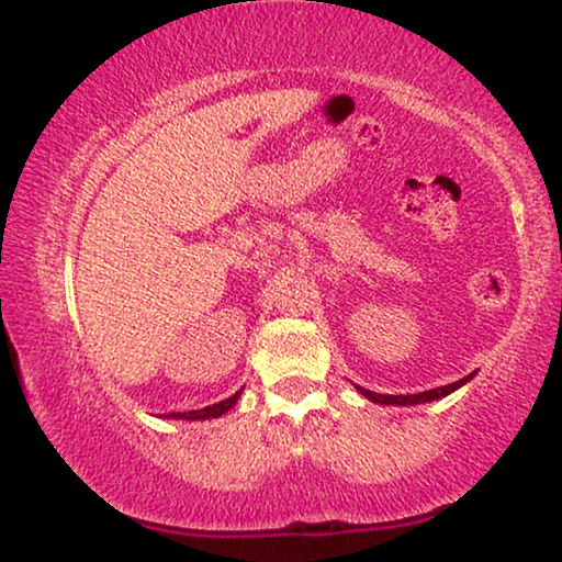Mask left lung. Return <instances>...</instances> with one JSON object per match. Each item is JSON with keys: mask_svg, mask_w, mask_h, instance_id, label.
Segmentation results:
<instances>
[{"mask_svg": "<svg viewBox=\"0 0 562 562\" xmlns=\"http://www.w3.org/2000/svg\"><path fill=\"white\" fill-rule=\"evenodd\" d=\"M475 373L465 375V379H460L456 383H448V386H440V389H429V391H419V394H409V396H389V394H375V391H368V389H360L356 386L360 394H363L366 398H371L373 404H394V406H414V404H427V402H435V398H442L452 394V391H458L463 383H468L473 379Z\"/></svg>", "mask_w": 562, "mask_h": 562, "instance_id": "left-lung-1", "label": "left lung"}]
</instances>
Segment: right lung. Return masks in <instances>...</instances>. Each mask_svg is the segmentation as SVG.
Returning a JSON list of instances; mask_svg holds the SVG:
<instances>
[{
  "mask_svg": "<svg viewBox=\"0 0 562 562\" xmlns=\"http://www.w3.org/2000/svg\"><path fill=\"white\" fill-rule=\"evenodd\" d=\"M237 398H240V391H237V394H233L229 398H225V402H217V404H212V406H204V409L173 412V414H168V417H176V419H214V417H222V414L233 409V406L237 404Z\"/></svg>",
  "mask_w": 562,
  "mask_h": 562,
  "instance_id": "1",
  "label": "right lung"
}]
</instances>
